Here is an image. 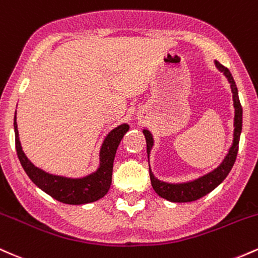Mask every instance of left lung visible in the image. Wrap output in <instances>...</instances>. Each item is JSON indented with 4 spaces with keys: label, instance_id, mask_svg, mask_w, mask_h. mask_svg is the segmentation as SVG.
<instances>
[{
    "label": "left lung",
    "instance_id": "8db88e82",
    "mask_svg": "<svg viewBox=\"0 0 258 258\" xmlns=\"http://www.w3.org/2000/svg\"><path fill=\"white\" fill-rule=\"evenodd\" d=\"M216 68L218 72H221L226 76L228 82L230 85V90L233 93V105H234V131H233V142L232 146L228 149L227 155L222 160V162L217 167L214 168L212 171L207 172L203 176L198 177L191 180H186V182L179 183H171L165 182V180H160L154 176L152 168H150V152H152L154 147V137L152 132L149 130L144 128L143 135L147 141V153H148V161H149V174L150 180H152L153 189L159 197L164 198L171 203H190L195 201L200 198L205 197L206 194L211 193L215 188L226 179L228 173L232 170L234 162H235L236 155H238L239 149V141H240V135L242 130V108L239 100L238 88H236L235 81H234L232 74L227 68L215 60Z\"/></svg>",
    "mask_w": 258,
    "mask_h": 258
}]
</instances>
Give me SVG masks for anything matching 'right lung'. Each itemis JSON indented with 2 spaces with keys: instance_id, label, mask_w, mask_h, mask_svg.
<instances>
[{
  "instance_id": "right-lung-1",
  "label": "right lung",
  "mask_w": 258,
  "mask_h": 258,
  "mask_svg": "<svg viewBox=\"0 0 258 258\" xmlns=\"http://www.w3.org/2000/svg\"><path fill=\"white\" fill-rule=\"evenodd\" d=\"M130 130L127 123L114 127L105 136L99 149V164L93 172L82 177H65L60 174L46 172L35 166L28 159L20 144L17 125V111L14 115V133H16V149L20 164L35 185L53 199L69 205H82L99 200L108 193L111 184L112 165L115 154L121 139Z\"/></svg>"
}]
</instances>
